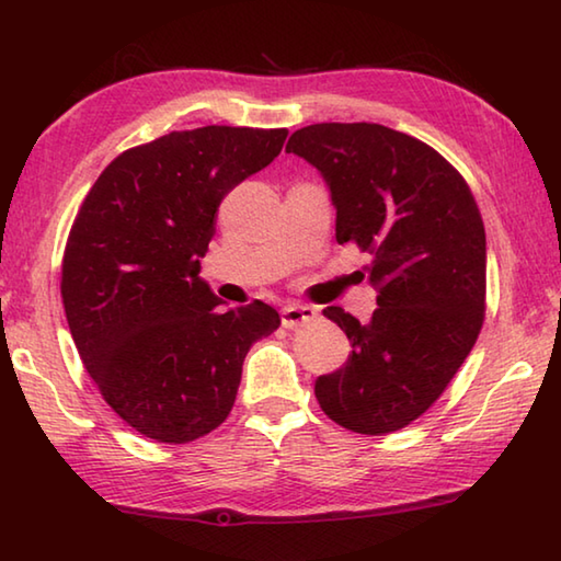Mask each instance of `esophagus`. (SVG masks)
<instances>
[{"label":"esophagus","instance_id":"esophagus-1","mask_svg":"<svg viewBox=\"0 0 561 561\" xmlns=\"http://www.w3.org/2000/svg\"><path fill=\"white\" fill-rule=\"evenodd\" d=\"M314 317H317V311L307 307V304H287V307L282 309V324L287 329L307 324V321H311Z\"/></svg>","mask_w":561,"mask_h":561}]
</instances>
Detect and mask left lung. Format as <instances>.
Wrapping results in <instances>:
<instances>
[{"label": "left lung", "mask_w": 561, "mask_h": 561, "mask_svg": "<svg viewBox=\"0 0 561 561\" xmlns=\"http://www.w3.org/2000/svg\"><path fill=\"white\" fill-rule=\"evenodd\" d=\"M287 150L314 165L336 207V242L374 254L368 324L327 307L351 341L317 378L331 421L364 435L405 428L438 401L485 319V227L468 183L440 153L378 123H314Z\"/></svg>", "instance_id": "left-lung-1"}]
</instances>
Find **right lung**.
Wrapping results in <instances>:
<instances>
[{"instance_id": "right-lung-1", "label": "right lung", "mask_w": 561, "mask_h": 561, "mask_svg": "<svg viewBox=\"0 0 561 561\" xmlns=\"http://www.w3.org/2000/svg\"><path fill=\"white\" fill-rule=\"evenodd\" d=\"M284 140L287 128L173 130L113 160L76 215L61 264L66 321L101 396L146 438L178 445L215 431L247 351L279 327L264 301L220 309L201 257L222 197Z\"/></svg>"}]
</instances>
